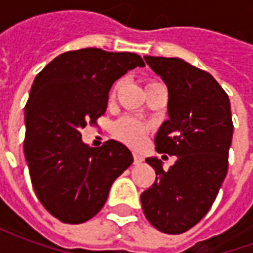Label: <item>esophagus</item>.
<instances>
[{
  "mask_svg": "<svg viewBox=\"0 0 253 253\" xmlns=\"http://www.w3.org/2000/svg\"><path fill=\"white\" fill-rule=\"evenodd\" d=\"M143 161V157L141 154L134 153V165H139Z\"/></svg>",
  "mask_w": 253,
  "mask_h": 253,
  "instance_id": "1",
  "label": "esophagus"
}]
</instances>
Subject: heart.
<instances>
[{
	"instance_id": "1",
	"label": "heart",
	"mask_w": 253,
	"mask_h": 253,
	"mask_svg": "<svg viewBox=\"0 0 253 253\" xmlns=\"http://www.w3.org/2000/svg\"><path fill=\"white\" fill-rule=\"evenodd\" d=\"M119 85H121V83H116L112 86L111 97L115 96ZM157 85H163V84L159 83V81H149L146 84V89L153 88V86H157ZM149 130H150L149 125L137 121V119H132V118H122V119L116 122L114 125V128H112L114 135L119 141L125 142L128 146H132V148H137L139 145H142V142L145 141V137L148 135Z\"/></svg>"
}]
</instances>
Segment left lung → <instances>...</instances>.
Returning <instances> with one entry per match:
<instances>
[{
    "label": "left lung",
    "mask_w": 253,
    "mask_h": 253,
    "mask_svg": "<svg viewBox=\"0 0 253 253\" xmlns=\"http://www.w3.org/2000/svg\"><path fill=\"white\" fill-rule=\"evenodd\" d=\"M143 58L163 78L169 97V119L156 134V150L177 160L164 170L161 160L146 159L156 181L141 194V203L154 228L180 234L206 215L226 176L233 135L230 103L210 73L180 58Z\"/></svg>",
    "instance_id": "1"
}]
</instances>
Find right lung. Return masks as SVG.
I'll return each mask as SVG.
<instances>
[{"mask_svg": "<svg viewBox=\"0 0 253 253\" xmlns=\"http://www.w3.org/2000/svg\"><path fill=\"white\" fill-rule=\"evenodd\" d=\"M137 66H145L138 54L89 47L58 55L32 84L25 105V160L36 196L62 222L94 217L112 183L132 164L123 143L110 139L89 148L81 130L104 115L112 84Z\"/></svg>", "mask_w": 253, "mask_h": 253, "instance_id": "obj_1", "label": "right lung"}]
</instances>
